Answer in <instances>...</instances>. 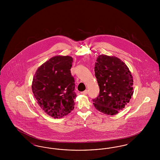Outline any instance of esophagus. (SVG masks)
Wrapping results in <instances>:
<instances>
[{"instance_id": "obj_1", "label": "esophagus", "mask_w": 160, "mask_h": 160, "mask_svg": "<svg viewBox=\"0 0 160 160\" xmlns=\"http://www.w3.org/2000/svg\"><path fill=\"white\" fill-rule=\"evenodd\" d=\"M88 93V90H86V91H84L82 92H81V93L84 94V95H87Z\"/></svg>"}]
</instances>
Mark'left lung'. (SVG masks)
I'll list each match as a JSON object with an SVG mask.
<instances>
[{"label": "left lung", "instance_id": "obj_1", "mask_svg": "<svg viewBox=\"0 0 160 160\" xmlns=\"http://www.w3.org/2000/svg\"><path fill=\"white\" fill-rule=\"evenodd\" d=\"M94 69L100 89L99 95L93 99L94 106L102 113L118 114L134 93L131 72L119 58L105 54L98 56Z\"/></svg>", "mask_w": 160, "mask_h": 160}]
</instances>
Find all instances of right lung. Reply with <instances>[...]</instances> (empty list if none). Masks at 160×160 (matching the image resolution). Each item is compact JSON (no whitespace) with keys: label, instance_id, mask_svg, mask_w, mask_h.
<instances>
[{"label":"right lung","instance_id":"1","mask_svg":"<svg viewBox=\"0 0 160 160\" xmlns=\"http://www.w3.org/2000/svg\"><path fill=\"white\" fill-rule=\"evenodd\" d=\"M72 58L56 56L37 69L32 90L38 105L50 116L62 118L74 108V79L71 76Z\"/></svg>","mask_w":160,"mask_h":160}]
</instances>
